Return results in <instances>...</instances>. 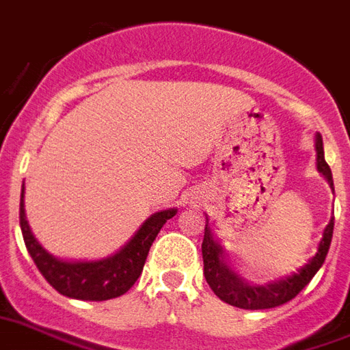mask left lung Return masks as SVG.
Listing matches in <instances>:
<instances>
[{"label":"left lung","mask_w":350,"mask_h":350,"mask_svg":"<svg viewBox=\"0 0 350 350\" xmlns=\"http://www.w3.org/2000/svg\"><path fill=\"white\" fill-rule=\"evenodd\" d=\"M315 150H317L319 173L325 175L328 185L334 190L332 172H330V165L326 164L325 160V149H323V137H321V134L315 136ZM332 233L334 218L325 228L323 239L319 242L317 254L311 257L302 269H298L291 276L280 278V280L265 283V285H254V283H248L246 280H242L234 270L229 269L228 262L224 261L226 259L224 257L226 256L224 248L214 241L213 233L208 229V220H206L205 237H203V244H201L203 274H205L206 283L214 291V295L220 300H224V302L234 306V308H242V310H269V308H276V306H282L293 300L311 282V278L317 274V270L323 267L326 254L330 250Z\"/></svg>","instance_id":"1"}]
</instances>
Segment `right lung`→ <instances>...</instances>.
<instances>
[{
  "label": "right lung",
  "mask_w": 350,
  "mask_h": 350,
  "mask_svg": "<svg viewBox=\"0 0 350 350\" xmlns=\"http://www.w3.org/2000/svg\"><path fill=\"white\" fill-rule=\"evenodd\" d=\"M177 214V208H167L149 216L137 233L117 254L98 261H63L48 254L40 246L25 220L24 186L20 196V228L24 234L25 248L37 265L39 272L53 289L63 297L78 300L102 302L117 298L136 283L144 270L152 242L164 228V224Z\"/></svg>",
  "instance_id": "right-lung-1"
}]
</instances>
